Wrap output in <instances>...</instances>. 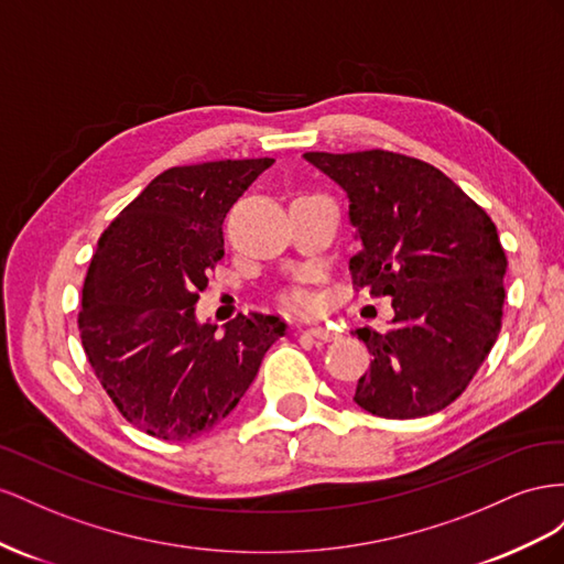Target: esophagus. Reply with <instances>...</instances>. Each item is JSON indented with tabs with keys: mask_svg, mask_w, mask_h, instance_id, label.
Segmentation results:
<instances>
[{
	"mask_svg": "<svg viewBox=\"0 0 564 564\" xmlns=\"http://www.w3.org/2000/svg\"><path fill=\"white\" fill-rule=\"evenodd\" d=\"M307 333L310 335H314V337H318V340H333V337H337L328 326H324V324H316V326H312V328H307Z\"/></svg>",
	"mask_w": 564,
	"mask_h": 564,
	"instance_id": "esophagus-1",
	"label": "esophagus"
}]
</instances>
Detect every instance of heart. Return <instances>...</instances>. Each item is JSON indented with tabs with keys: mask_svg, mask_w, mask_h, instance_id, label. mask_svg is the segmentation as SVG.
I'll return each mask as SVG.
<instances>
[{
	"mask_svg": "<svg viewBox=\"0 0 564 564\" xmlns=\"http://www.w3.org/2000/svg\"><path fill=\"white\" fill-rule=\"evenodd\" d=\"M288 304H293V307L304 310V307H310V304H312V297H310L307 291H293L291 295H288Z\"/></svg>",
	"mask_w": 564,
	"mask_h": 564,
	"instance_id": "heart-1",
	"label": "heart"
}]
</instances>
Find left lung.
Instances as JSON below:
<instances>
[{"label":"left lung","instance_id":"8db88e82","mask_svg":"<svg viewBox=\"0 0 564 564\" xmlns=\"http://www.w3.org/2000/svg\"><path fill=\"white\" fill-rule=\"evenodd\" d=\"M304 160L349 198L361 243L354 285L392 297L388 333L354 330L373 354L354 401L392 421L446 409L501 330L508 260L491 217L417 158L376 149Z\"/></svg>","mask_w":564,"mask_h":564}]
</instances>
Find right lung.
Segmentation results:
<instances>
[{"mask_svg": "<svg viewBox=\"0 0 564 564\" xmlns=\"http://www.w3.org/2000/svg\"><path fill=\"white\" fill-rule=\"evenodd\" d=\"M271 165L252 158L170 167L99 238L79 337L112 404L151 437L186 442L213 430L285 335V321L269 314H240L221 335L196 316L224 257V217Z\"/></svg>", "mask_w": 564, "mask_h": 564, "instance_id": "1", "label": "right lung"}]
</instances>
